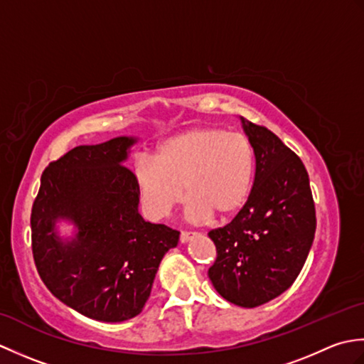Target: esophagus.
I'll return each instance as SVG.
<instances>
[{
    "instance_id": "esophagus-1",
    "label": "esophagus",
    "mask_w": 364,
    "mask_h": 364,
    "mask_svg": "<svg viewBox=\"0 0 364 364\" xmlns=\"http://www.w3.org/2000/svg\"><path fill=\"white\" fill-rule=\"evenodd\" d=\"M191 236H192V233H189V231H181V233H180V242L181 244H186L189 239H191Z\"/></svg>"
}]
</instances>
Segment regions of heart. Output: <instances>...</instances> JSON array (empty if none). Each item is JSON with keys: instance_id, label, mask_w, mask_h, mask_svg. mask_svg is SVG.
<instances>
[{"instance_id": "b5f03b06", "label": "heart", "mask_w": 364, "mask_h": 364, "mask_svg": "<svg viewBox=\"0 0 364 364\" xmlns=\"http://www.w3.org/2000/svg\"><path fill=\"white\" fill-rule=\"evenodd\" d=\"M136 186L145 213L164 219L189 196L186 215L203 222L213 214L227 219L242 210L253 188L255 153L244 134L222 128H192L159 146L156 159L134 166Z\"/></svg>"}]
</instances>
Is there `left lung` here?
Returning a JSON list of instances; mask_svg holds the SVG:
<instances>
[{
	"mask_svg": "<svg viewBox=\"0 0 364 364\" xmlns=\"http://www.w3.org/2000/svg\"><path fill=\"white\" fill-rule=\"evenodd\" d=\"M255 153L252 194L225 227L211 230L218 258L208 277L220 296L255 308L280 296L310 253L316 210L304 162L272 131L242 119Z\"/></svg>",
	"mask_w": 364,
	"mask_h": 364,
	"instance_id": "1",
	"label": "left lung"
}]
</instances>
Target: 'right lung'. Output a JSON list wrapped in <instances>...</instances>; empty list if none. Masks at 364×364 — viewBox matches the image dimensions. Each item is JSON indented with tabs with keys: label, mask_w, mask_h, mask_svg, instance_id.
Segmentation results:
<instances>
[{
	"label": "right lung",
	"mask_w": 364,
	"mask_h": 364,
	"mask_svg": "<svg viewBox=\"0 0 364 364\" xmlns=\"http://www.w3.org/2000/svg\"><path fill=\"white\" fill-rule=\"evenodd\" d=\"M136 137L80 145L43 170L31 213L33 255L46 288L86 318L122 322L149 300L162 257L180 231L139 214L134 173L123 166ZM58 220L77 227L63 240Z\"/></svg>",
	"instance_id": "add662e5"
}]
</instances>
